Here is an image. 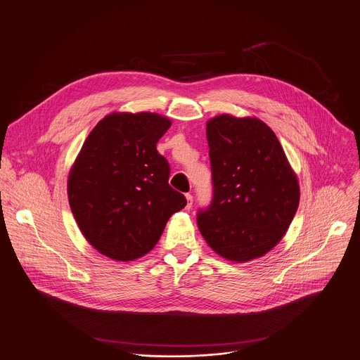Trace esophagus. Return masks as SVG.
Wrapping results in <instances>:
<instances>
[{
	"instance_id": "1",
	"label": "esophagus",
	"mask_w": 360,
	"mask_h": 360,
	"mask_svg": "<svg viewBox=\"0 0 360 360\" xmlns=\"http://www.w3.org/2000/svg\"><path fill=\"white\" fill-rule=\"evenodd\" d=\"M185 198H186V209H191V207H192V200H193V198H192L191 193H186Z\"/></svg>"
}]
</instances>
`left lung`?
I'll list each match as a JSON object with an SVG mask.
<instances>
[{
  "label": "left lung",
  "mask_w": 360,
  "mask_h": 360,
  "mask_svg": "<svg viewBox=\"0 0 360 360\" xmlns=\"http://www.w3.org/2000/svg\"><path fill=\"white\" fill-rule=\"evenodd\" d=\"M206 137L213 200L198 227L220 257L248 263L273 250L300 205V182L274 131L257 117L219 114Z\"/></svg>",
  "instance_id": "8db88e82"
}]
</instances>
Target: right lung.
<instances>
[{
  "label": "right lung",
  "instance_id": "right-lung-1",
  "mask_svg": "<svg viewBox=\"0 0 360 360\" xmlns=\"http://www.w3.org/2000/svg\"><path fill=\"white\" fill-rule=\"evenodd\" d=\"M158 112L112 111L83 143L68 176L75 220L93 249L134 262L158 243L186 199L168 184L169 165L157 143L171 127Z\"/></svg>",
  "mask_w": 360,
  "mask_h": 360
}]
</instances>
